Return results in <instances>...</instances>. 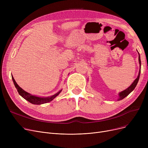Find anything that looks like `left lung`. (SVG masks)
Masks as SVG:
<instances>
[{
	"label": "left lung",
	"mask_w": 148,
	"mask_h": 148,
	"mask_svg": "<svg viewBox=\"0 0 148 148\" xmlns=\"http://www.w3.org/2000/svg\"><path fill=\"white\" fill-rule=\"evenodd\" d=\"M138 61H139V64H140V66H141V60H140V54L138 53ZM140 70H139V72H138V77H137V79L134 81V82L132 83V84L131 85V86L128 88L127 89L124 90L123 91L120 92L119 94V98H118V101L119 100H121L122 99H123L124 98H125L127 96H128L130 93L133 91L134 88H136V85L138 82V80H139V77H140Z\"/></svg>",
	"instance_id": "obj_1"
}]
</instances>
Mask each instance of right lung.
Here are the masks:
<instances>
[{
    "mask_svg": "<svg viewBox=\"0 0 148 148\" xmlns=\"http://www.w3.org/2000/svg\"><path fill=\"white\" fill-rule=\"evenodd\" d=\"M12 79L13 80L14 84L15 85V88L17 89V91L18 92V94L23 98H25V99H26L27 101H28L29 102H30V103L34 104H36V105H40V104H45L47 103H49L51 101H52L54 98H56L60 93L61 92L62 90H60L59 92H58L57 94L53 95V96L50 97H47V98H41V97H36L34 95H31L29 93H27V92L25 91L23 89H21L18 85L17 84L16 82L15 81L14 77H12Z\"/></svg>",
    "mask_w": 148,
    "mask_h": 148,
    "instance_id": "add662e5",
    "label": "right lung"
}]
</instances>
